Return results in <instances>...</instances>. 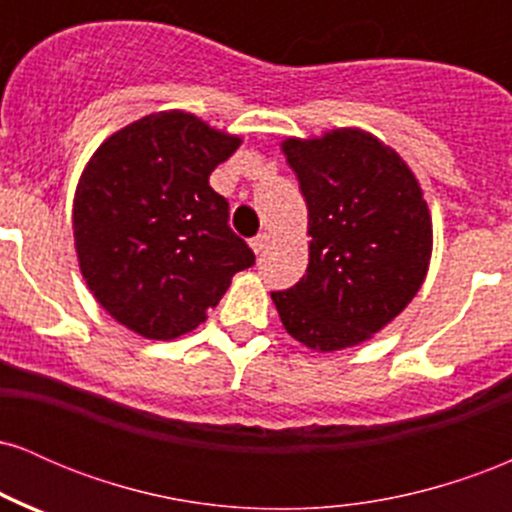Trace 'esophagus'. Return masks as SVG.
<instances>
[{
  "mask_svg": "<svg viewBox=\"0 0 512 512\" xmlns=\"http://www.w3.org/2000/svg\"><path fill=\"white\" fill-rule=\"evenodd\" d=\"M267 245H269L267 233H260V236H255L250 240V248H252V252H255V255H262V252L267 250Z\"/></svg>",
  "mask_w": 512,
  "mask_h": 512,
  "instance_id": "obj_1",
  "label": "esophagus"
}]
</instances>
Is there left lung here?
<instances>
[{"label": "left lung", "instance_id": "obj_1", "mask_svg": "<svg viewBox=\"0 0 512 512\" xmlns=\"http://www.w3.org/2000/svg\"><path fill=\"white\" fill-rule=\"evenodd\" d=\"M286 163L308 207V269L272 293L281 325L320 354L385 330L424 284L433 221L414 170L361 127L286 137Z\"/></svg>", "mask_w": 512, "mask_h": 512}]
</instances>
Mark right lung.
I'll return each mask as SVG.
<instances>
[{"instance_id":"add662e5","label":"right lung","mask_w":512,"mask_h":512,"mask_svg":"<svg viewBox=\"0 0 512 512\" xmlns=\"http://www.w3.org/2000/svg\"><path fill=\"white\" fill-rule=\"evenodd\" d=\"M240 144L197 115L161 110L88 158L72 207L76 260L105 313L139 337L168 342L197 330L233 274L255 264L209 185Z\"/></svg>"}]
</instances>
